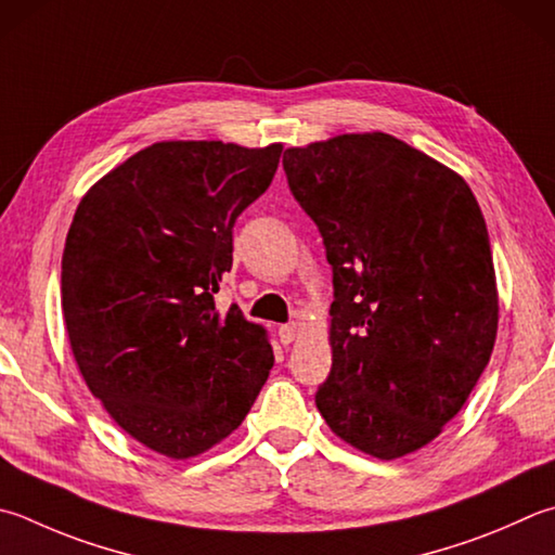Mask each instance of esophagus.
Segmentation results:
<instances>
[{
    "instance_id": "esophagus-1",
    "label": "esophagus",
    "mask_w": 555,
    "mask_h": 555,
    "mask_svg": "<svg viewBox=\"0 0 555 555\" xmlns=\"http://www.w3.org/2000/svg\"><path fill=\"white\" fill-rule=\"evenodd\" d=\"M278 336H280V343L282 345H289L292 340H295L299 336V323H285V326L278 328Z\"/></svg>"
}]
</instances>
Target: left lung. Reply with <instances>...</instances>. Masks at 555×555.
I'll use <instances>...</instances> for the list:
<instances>
[{"instance_id":"1","label":"left lung","mask_w":555,"mask_h":555,"mask_svg":"<svg viewBox=\"0 0 555 555\" xmlns=\"http://www.w3.org/2000/svg\"><path fill=\"white\" fill-rule=\"evenodd\" d=\"M282 166L333 268L319 413L370 456L417 452L462 411L495 345L483 212L462 176L386 132L289 147Z\"/></svg>"}]
</instances>
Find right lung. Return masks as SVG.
I'll list each match as a JSON object with an SVG mask.
<instances>
[{
    "mask_svg": "<svg viewBox=\"0 0 555 555\" xmlns=\"http://www.w3.org/2000/svg\"><path fill=\"white\" fill-rule=\"evenodd\" d=\"M282 144L171 140L89 188L62 254V313L89 391L134 440L191 459L244 423L273 348L236 305L215 309L236 217L268 191Z\"/></svg>",
    "mask_w": 555,
    "mask_h": 555,
    "instance_id": "add662e5",
    "label": "right lung"
}]
</instances>
